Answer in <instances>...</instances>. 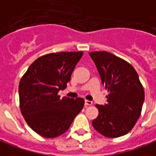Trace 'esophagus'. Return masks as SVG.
<instances>
[{"label":"esophagus","instance_id":"34e87169","mask_svg":"<svg viewBox=\"0 0 156 156\" xmlns=\"http://www.w3.org/2000/svg\"><path fill=\"white\" fill-rule=\"evenodd\" d=\"M92 103H93V102H92L91 101L85 100V105H86V106H91Z\"/></svg>","mask_w":156,"mask_h":156}]
</instances>
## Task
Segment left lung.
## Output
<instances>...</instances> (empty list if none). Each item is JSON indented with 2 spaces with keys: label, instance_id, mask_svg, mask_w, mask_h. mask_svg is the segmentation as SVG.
Wrapping results in <instances>:
<instances>
[{
  "label": "left lung",
  "instance_id": "obj_1",
  "mask_svg": "<svg viewBox=\"0 0 156 156\" xmlns=\"http://www.w3.org/2000/svg\"><path fill=\"white\" fill-rule=\"evenodd\" d=\"M89 55L108 92V103L96 105L99 114L92 126L107 137L124 136L136 125L144 101V90L137 73L126 60L108 52L95 51Z\"/></svg>",
  "mask_w": 156,
  "mask_h": 156
}]
</instances>
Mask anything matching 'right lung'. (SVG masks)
<instances>
[{
    "instance_id": "1",
    "label": "right lung",
    "mask_w": 156,
    "mask_h": 156,
    "mask_svg": "<svg viewBox=\"0 0 156 156\" xmlns=\"http://www.w3.org/2000/svg\"><path fill=\"white\" fill-rule=\"evenodd\" d=\"M83 52H59L39 57L29 66L19 85L21 114L38 135L54 138L69 129L84 100L58 95L66 88Z\"/></svg>"
}]
</instances>
